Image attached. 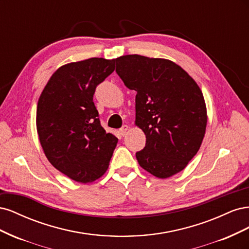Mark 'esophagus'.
<instances>
[{
    "label": "esophagus",
    "mask_w": 249,
    "mask_h": 249,
    "mask_svg": "<svg viewBox=\"0 0 249 249\" xmlns=\"http://www.w3.org/2000/svg\"><path fill=\"white\" fill-rule=\"evenodd\" d=\"M127 131H129V126H127L126 124H124V125L119 129V132H120V134H122V136H125Z\"/></svg>",
    "instance_id": "34e87169"
}]
</instances>
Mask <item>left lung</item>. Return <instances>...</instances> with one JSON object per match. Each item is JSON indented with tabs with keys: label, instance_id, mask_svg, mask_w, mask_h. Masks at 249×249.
I'll use <instances>...</instances> for the list:
<instances>
[{
	"label": "left lung",
	"instance_id": "8db88e82",
	"mask_svg": "<svg viewBox=\"0 0 249 249\" xmlns=\"http://www.w3.org/2000/svg\"><path fill=\"white\" fill-rule=\"evenodd\" d=\"M115 62L119 78L137 92L135 124L146 136L144 148L136 153L139 165L160 178L182 171L205 136L207 109L200 88L166 59L125 55Z\"/></svg>",
	"mask_w": 249,
	"mask_h": 249
}]
</instances>
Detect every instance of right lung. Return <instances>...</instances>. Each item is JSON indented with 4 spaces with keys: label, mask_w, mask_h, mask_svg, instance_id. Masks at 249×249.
Listing matches in <instances>:
<instances>
[{
    "label": "right lung",
    "mask_w": 249,
    "mask_h": 249,
    "mask_svg": "<svg viewBox=\"0 0 249 249\" xmlns=\"http://www.w3.org/2000/svg\"><path fill=\"white\" fill-rule=\"evenodd\" d=\"M115 70V59L90 58L58 69L38 100L36 125L50 163L89 183L106 172L118 139L101 124L93 94Z\"/></svg>",
    "instance_id": "obj_1"
}]
</instances>
